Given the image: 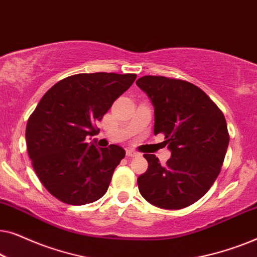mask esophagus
Wrapping results in <instances>:
<instances>
[{
  "label": "esophagus",
  "mask_w": 257,
  "mask_h": 257,
  "mask_svg": "<svg viewBox=\"0 0 257 257\" xmlns=\"http://www.w3.org/2000/svg\"><path fill=\"white\" fill-rule=\"evenodd\" d=\"M126 156L131 157V158H136V157H139L140 153H138V152H137V151H135V150L128 149V150H126Z\"/></svg>",
  "instance_id": "esophagus-1"
}]
</instances>
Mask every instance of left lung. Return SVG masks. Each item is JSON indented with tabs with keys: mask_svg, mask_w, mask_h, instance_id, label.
Instances as JSON below:
<instances>
[{
	"mask_svg": "<svg viewBox=\"0 0 257 257\" xmlns=\"http://www.w3.org/2000/svg\"><path fill=\"white\" fill-rule=\"evenodd\" d=\"M154 107V135H165L171 158L165 166L154 154L139 175L143 198L164 209L185 208L208 192L221 171L229 135L224 115L194 84L163 76L136 82Z\"/></svg>",
	"mask_w": 257,
	"mask_h": 257,
	"instance_id": "1",
	"label": "left lung"
}]
</instances>
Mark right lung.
I'll list each match as a JSON object with an SVG mask.
<instances>
[{
    "label": "right lung",
    "mask_w": 257,
    "mask_h": 257,
    "mask_svg": "<svg viewBox=\"0 0 257 257\" xmlns=\"http://www.w3.org/2000/svg\"><path fill=\"white\" fill-rule=\"evenodd\" d=\"M137 78L135 73H78L56 83L28 119L27 150L49 193L69 205H86L106 193L125 157L118 145L86 143L97 121Z\"/></svg>",
    "instance_id": "1"
}]
</instances>
